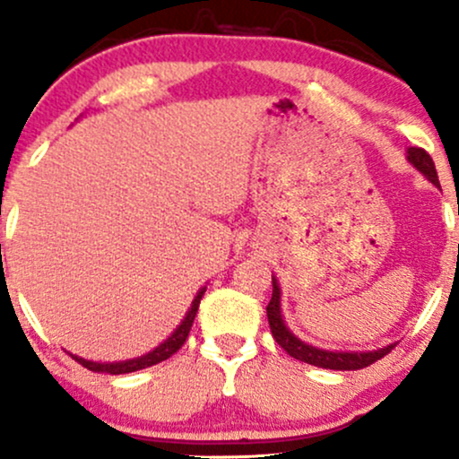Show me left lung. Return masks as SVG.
<instances>
[{
  "instance_id": "obj_1",
  "label": "left lung",
  "mask_w": 459,
  "mask_h": 459,
  "mask_svg": "<svg viewBox=\"0 0 459 459\" xmlns=\"http://www.w3.org/2000/svg\"><path fill=\"white\" fill-rule=\"evenodd\" d=\"M408 160L410 163H414L416 170L423 172L425 177L429 178L434 186L440 187L438 183V175H436V166L431 161L429 152L425 149H419V146H412L408 151ZM459 213V209H457ZM267 321H270V330L273 341L287 351L289 356L296 358V360L308 362V365L321 367V368H336V371H356V368H365L368 365H373L376 360H380L393 350L394 345L382 347V350L376 351H325V350H317V347L302 343V341L296 339L291 332L287 330L284 325L282 315H281V289H278L276 278H272V299L267 304Z\"/></svg>"
}]
</instances>
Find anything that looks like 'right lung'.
<instances>
[{
    "label": "right lung",
    "mask_w": 459,
    "mask_h": 459,
    "mask_svg": "<svg viewBox=\"0 0 459 459\" xmlns=\"http://www.w3.org/2000/svg\"><path fill=\"white\" fill-rule=\"evenodd\" d=\"M203 293H204V289H200L198 296L194 298L192 308H189V313L186 315V319L181 321V325H178V328L175 330V334H172L168 341H163V343L157 347V350H152L151 354H146V356H142V358H135V360H127V362H112V365H101V362L83 360V358H77V356H73V358H75V360L82 367L91 368V371L109 373V376H120V373L140 371V368L152 367V365H157V362L168 360V358H170L172 354H177V351L183 347V343H186V339L189 336V330H192L194 317H196V313H198V304H200V299H203Z\"/></svg>",
    "instance_id": "add662e5"
}]
</instances>
